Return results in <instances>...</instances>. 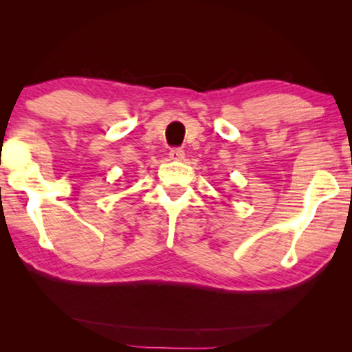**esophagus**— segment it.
<instances>
[{
	"instance_id": "1",
	"label": "esophagus",
	"mask_w": 352,
	"mask_h": 352,
	"mask_svg": "<svg viewBox=\"0 0 352 352\" xmlns=\"http://www.w3.org/2000/svg\"><path fill=\"white\" fill-rule=\"evenodd\" d=\"M171 160H182L184 158V151L181 147H173L170 151Z\"/></svg>"
}]
</instances>
